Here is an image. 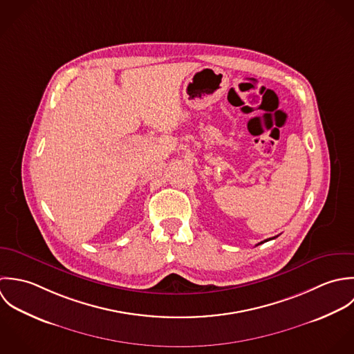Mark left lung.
<instances>
[{
    "label": "left lung",
    "instance_id": "8db88e82",
    "mask_svg": "<svg viewBox=\"0 0 354 354\" xmlns=\"http://www.w3.org/2000/svg\"><path fill=\"white\" fill-rule=\"evenodd\" d=\"M275 238H277V236H274V238H270V239H266V241H263V242H260V243H259V245H261V243H264V242H268V241H271V239H275Z\"/></svg>",
    "mask_w": 354,
    "mask_h": 354
}]
</instances>
